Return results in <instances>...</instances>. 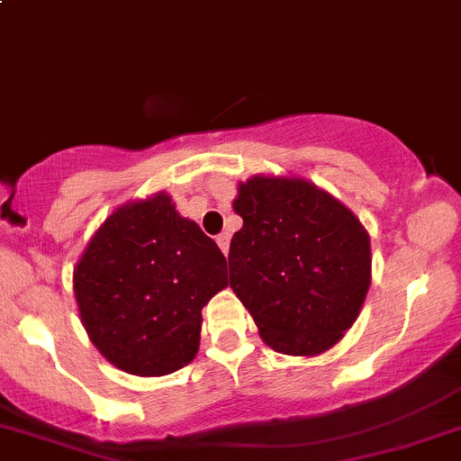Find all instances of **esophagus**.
<instances>
[{
    "mask_svg": "<svg viewBox=\"0 0 461 461\" xmlns=\"http://www.w3.org/2000/svg\"><path fill=\"white\" fill-rule=\"evenodd\" d=\"M216 243H218V248L222 249V254H225V257H227V254H230V236L221 234V236H218V239H216Z\"/></svg>",
    "mask_w": 461,
    "mask_h": 461,
    "instance_id": "esophagus-1",
    "label": "esophagus"
}]
</instances>
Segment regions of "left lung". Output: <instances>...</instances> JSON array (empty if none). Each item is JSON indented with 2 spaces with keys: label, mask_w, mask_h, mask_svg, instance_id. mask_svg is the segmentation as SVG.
I'll use <instances>...</instances> for the list:
<instances>
[{
  "label": "left lung",
  "mask_w": 461,
  "mask_h": 461,
  "mask_svg": "<svg viewBox=\"0 0 461 461\" xmlns=\"http://www.w3.org/2000/svg\"><path fill=\"white\" fill-rule=\"evenodd\" d=\"M230 285L274 352L317 357L352 328L370 281V236L339 198L299 176L257 174L231 203Z\"/></svg>",
  "instance_id": "left-lung-1"
}]
</instances>
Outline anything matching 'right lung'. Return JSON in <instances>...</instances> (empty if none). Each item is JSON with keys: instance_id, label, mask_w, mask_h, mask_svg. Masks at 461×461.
<instances>
[{"instance_id": "obj_1", "label": "right lung", "mask_w": 461, "mask_h": 461, "mask_svg": "<svg viewBox=\"0 0 461 461\" xmlns=\"http://www.w3.org/2000/svg\"><path fill=\"white\" fill-rule=\"evenodd\" d=\"M230 285L227 260L167 192L120 204L73 269L80 321L109 364L136 376L185 368L203 308Z\"/></svg>"}]
</instances>
